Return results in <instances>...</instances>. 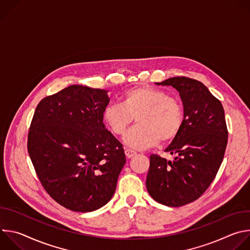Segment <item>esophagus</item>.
<instances>
[{"instance_id":"esophagus-1","label":"esophagus","mask_w":250,"mask_h":250,"mask_svg":"<svg viewBox=\"0 0 250 250\" xmlns=\"http://www.w3.org/2000/svg\"><path fill=\"white\" fill-rule=\"evenodd\" d=\"M125 155H126L127 158H131V157H133L134 155H136V152H135L134 150H132V149H129V148H126V149L125 150Z\"/></svg>"}]
</instances>
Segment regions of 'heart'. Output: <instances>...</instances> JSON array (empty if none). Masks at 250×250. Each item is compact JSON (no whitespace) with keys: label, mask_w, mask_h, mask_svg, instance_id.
<instances>
[{"label":"heart","mask_w":250,"mask_h":250,"mask_svg":"<svg viewBox=\"0 0 250 250\" xmlns=\"http://www.w3.org/2000/svg\"><path fill=\"white\" fill-rule=\"evenodd\" d=\"M103 118L115 135H124L135 118L137 124L124 139L128 146L144 149L175 139L184 123V110L181 102L165 91L137 86L125 92L122 104L106 106Z\"/></svg>","instance_id":"1"}]
</instances>
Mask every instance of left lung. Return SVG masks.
I'll return each instance as SVG.
<instances>
[{"label":"left lung","mask_w":250,"mask_h":250,"mask_svg":"<svg viewBox=\"0 0 250 250\" xmlns=\"http://www.w3.org/2000/svg\"><path fill=\"white\" fill-rule=\"evenodd\" d=\"M156 84L179 92L184 123L165 149L175 155L173 161L150 155L146 189L162 205L182 207L199 199L220 169L229 136L225 111L221 101L198 80L181 76Z\"/></svg>","instance_id":"1"}]
</instances>
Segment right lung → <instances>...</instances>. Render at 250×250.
<instances>
[{"label": "right lung", "mask_w": 250, "mask_h": 250, "mask_svg": "<svg viewBox=\"0 0 250 250\" xmlns=\"http://www.w3.org/2000/svg\"><path fill=\"white\" fill-rule=\"evenodd\" d=\"M106 91L72 85L43 98L27 134V151L46 193L87 212L108 203L125 163L123 145L104 127Z\"/></svg>", "instance_id": "add662e5"}]
</instances>
